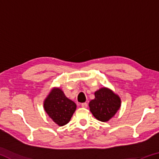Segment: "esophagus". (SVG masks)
<instances>
[{
  "instance_id": "obj_1",
  "label": "esophagus",
  "mask_w": 159,
  "mask_h": 159,
  "mask_svg": "<svg viewBox=\"0 0 159 159\" xmlns=\"http://www.w3.org/2000/svg\"><path fill=\"white\" fill-rule=\"evenodd\" d=\"M81 107L83 108H87L88 107V104L86 103V102H84V103H82L81 104Z\"/></svg>"
}]
</instances>
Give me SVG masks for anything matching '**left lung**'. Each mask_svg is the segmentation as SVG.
Returning <instances> with one entry per match:
<instances>
[{"label": "left lung", "instance_id": "8db88e82", "mask_svg": "<svg viewBox=\"0 0 159 159\" xmlns=\"http://www.w3.org/2000/svg\"><path fill=\"white\" fill-rule=\"evenodd\" d=\"M95 96L89 103L90 111L98 120L108 121L120 108V98L106 88L96 91Z\"/></svg>", "mask_w": 159, "mask_h": 159}]
</instances>
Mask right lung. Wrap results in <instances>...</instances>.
Wrapping results in <instances>:
<instances>
[{"mask_svg":"<svg viewBox=\"0 0 159 159\" xmlns=\"http://www.w3.org/2000/svg\"><path fill=\"white\" fill-rule=\"evenodd\" d=\"M44 108L54 122L62 126L69 122L76 104L67 98L60 88H53L45 99Z\"/></svg>","mask_w":159,"mask_h":159,"instance_id":"right-lung-1","label":"right lung"}]
</instances>
